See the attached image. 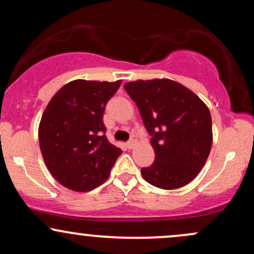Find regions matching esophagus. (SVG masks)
Instances as JSON below:
<instances>
[{
    "label": "esophagus",
    "instance_id": "34e87169",
    "mask_svg": "<svg viewBox=\"0 0 254 254\" xmlns=\"http://www.w3.org/2000/svg\"><path fill=\"white\" fill-rule=\"evenodd\" d=\"M135 144H136L135 139H131V141H129L127 143V149H132V148L135 147Z\"/></svg>",
    "mask_w": 254,
    "mask_h": 254
}]
</instances>
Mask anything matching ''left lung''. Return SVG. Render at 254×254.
I'll list each match as a JSON object with an SVG mask.
<instances>
[{
    "mask_svg": "<svg viewBox=\"0 0 254 254\" xmlns=\"http://www.w3.org/2000/svg\"><path fill=\"white\" fill-rule=\"evenodd\" d=\"M135 101L155 151V161L142 168L145 182L164 190L185 186L199 173L212 144L208 106L182 83L168 78L124 84Z\"/></svg>",
    "mask_w": 254,
    "mask_h": 254,
    "instance_id": "obj_1",
    "label": "left lung"
}]
</instances>
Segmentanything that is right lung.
Instances as JSON below:
<instances>
[{"label":"right lung","instance_id":"right-lung-1","mask_svg":"<svg viewBox=\"0 0 254 254\" xmlns=\"http://www.w3.org/2000/svg\"><path fill=\"white\" fill-rule=\"evenodd\" d=\"M122 80H75L64 84L48 104L38 137L46 167L58 183L87 192L109 178L122 150L105 136L103 116Z\"/></svg>","mask_w":254,"mask_h":254}]
</instances>
